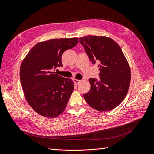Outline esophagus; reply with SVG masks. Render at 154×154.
I'll list each match as a JSON object with an SVG mask.
<instances>
[{
    "label": "esophagus",
    "mask_w": 154,
    "mask_h": 154,
    "mask_svg": "<svg viewBox=\"0 0 154 154\" xmlns=\"http://www.w3.org/2000/svg\"><path fill=\"white\" fill-rule=\"evenodd\" d=\"M80 81H81V80H78V79H74V82L76 85H78V84L80 82Z\"/></svg>",
    "instance_id": "34e87169"
}]
</instances>
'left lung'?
<instances>
[{"mask_svg": "<svg viewBox=\"0 0 154 154\" xmlns=\"http://www.w3.org/2000/svg\"><path fill=\"white\" fill-rule=\"evenodd\" d=\"M94 65L98 63L99 80L90 78L91 89L84 97L99 111L114 109L124 99L131 82V69L120 47L107 37L87 35L79 38Z\"/></svg>", "mask_w": 154, "mask_h": 154, "instance_id": "left-lung-1", "label": "left lung"}]
</instances>
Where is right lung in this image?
I'll use <instances>...</instances> for the list:
<instances>
[{
    "label": "right lung",
    "instance_id": "add662e5",
    "mask_svg": "<svg viewBox=\"0 0 154 154\" xmlns=\"http://www.w3.org/2000/svg\"><path fill=\"white\" fill-rule=\"evenodd\" d=\"M77 43L75 37L40 42L22 61L20 69L22 90L29 104L40 115L56 117L66 109L74 91V82L54 71L63 67V53Z\"/></svg>",
    "mask_w": 154,
    "mask_h": 154
}]
</instances>
